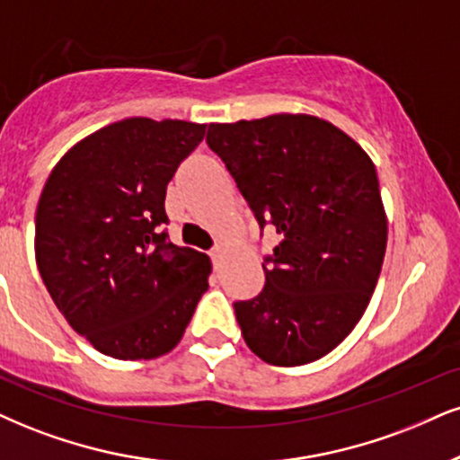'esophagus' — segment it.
<instances>
[{
    "instance_id": "obj_1",
    "label": "esophagus",
    "mask_w": 460,
    "mask_h": 460,
    "mask_svg": "<svg viewBox=\"0 0 460 460\" xmlns=\"http://www.w3.org/2000/svg\"><path fill=\"white\" fill-rule=\"evenodd\" d=\"M208 256H211V260H213V264L215 266H219V262H221V256H224V247L221 245H215L211 252H208Z\"/></svg>"
}]
</instances>
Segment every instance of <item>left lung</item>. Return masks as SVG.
Returning <instances> with one entry per match:
<instances>
[{
    "label": "left lung",
    "instance_id": "8db88e82",
    "mask_svg": "<svg viewBox=\"0 0 460 460\" xmlns=\"http://www.w3.org/2000/svg\"><path fill=\"white\" fill-rule=\"evenodd\" d=\"M207 145L260 232L273 226L281 236L264 256L262 292L234 303L243 339L275 367L322 358L358 324L382 270L388 224L376 166L348 134L309 115L211 123Z\"/></svg>",
    "mask_w": 460,
    "mask_h": 460
}]
</instances>
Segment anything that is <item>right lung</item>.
<instances>
[{
	"instance_id": "right-lung-1",
	"label": "right lung",
	"mask_w": 460,
	"mask_h": 460,
	"mask_svg": "<svg viewBox=\"0 0 460 460\" xmlns=\"http://www.w3.org/2000/svg\"><path fill=\"white\" fill-rule=\"evenodd\" d=\"M207 126L134 117L61 157L36 211V262L74 331L119 360L181 341L211 260L168 239L166 187Z\"/></svg>"
}]
</instances>
